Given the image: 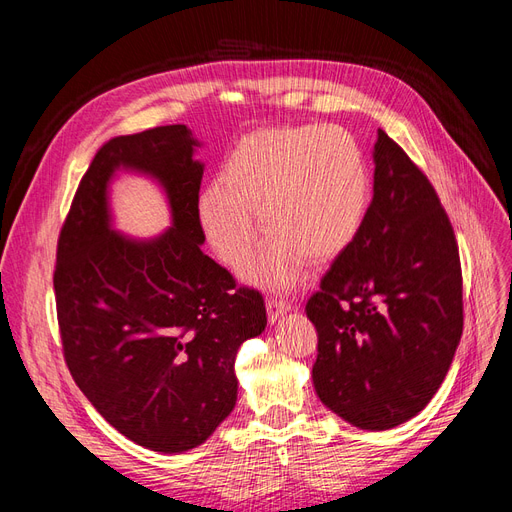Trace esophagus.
Masks as SVG:
<instances>
[{"label":"esophagus","instance_id":"esophagus-1","mask_svg":"<svg viewBox=\"0 0 512 512\" xmlns=\"http://www.w3.org/2000/svg\"><path fill=\"white\" fill-rule=\"evenodd\" d=\"M290 312V303L282 297H269L267 299V316H269V322H277L284 314Z\"/></svg>","mask_w":512,"mask_h":512}]
</instances>
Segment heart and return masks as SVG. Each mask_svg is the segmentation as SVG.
I'll use <instances>...</instances> for the list:
<instances>
[{"instance_id":"b5f03b06","label":"heart","mask_w":512,"mask_h":512,"mask_svg":"<svg viewBox=\"0 0 512 512\" xmlns=\"http://www.w3.org/2000/svg\"><path fill=\"white\" fill-rule=\"evenodd\" d=\"M222 183L198 196V222L224 265L247 269L252 282L290 288L305 262L324 265L359 237L369 207V170L361 145L339 126L269 128L243 136L222 168Z\"/></svg>"}]
</instances>
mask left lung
Returning <instances> with one entry per match:
<instances>
[{
    "label": "left lung",
    "instance_id": "left-lung-1",
    "mask_svg": "<svg viewBox=\"0 0 512 512\" xmlns=\"http://www.w3.org/2000/svg\"><path fill=\"white\" fill-rule=\"evenodd\" d=\"M359 237L307 301L318 331L312 378L346 423L384 431L438 393L463 331L455 232L429 179L386 132Z\"/></svg>",
    "mask_w": 512,
    "mask_h": 512
}]
</instances>
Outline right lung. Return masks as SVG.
I'll return each mask as SVG.
<instances>
[{
	"label": "right lung",
	"instance_id": "right-lung-1",
	"mask_svg": "<svg viewBox=\"0 0 512 512\" xmlns=\"http://www.w3.org/2000/svg\"><path fill=\"white\" fill-rule=\"evenodd\" d=\"M185 126L111 138L81 179L61 228L55 301L74 382L128 440L158 453L203 444L237 404L239 346L267 327L262 294L209 258L198 222L205 164ZM119 169L156 180L171 226L126 238L107 188Z\"/></svg>",
	"mask_w": 512,
	"mask_h": 512
}]
</instances>
